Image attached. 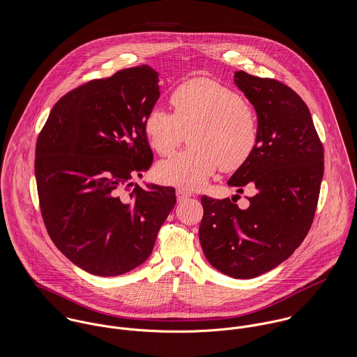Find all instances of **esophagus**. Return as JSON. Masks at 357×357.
<instances>
[{
    "label": "esophagus",
    "mask_w": 357,
    "mask_h": 357,
    "mask_svg": "<svg viewBox=\"0 0 357 357\" xmlns=\"http://www.w3.org/2000/svg\"><path fill=\"white\" fill-rule=\"evenodd\" d=\"M192 197V194L191 192H188V191H185V190H177V201L178 202H183V201H187L188 198H191Z\"/></svg>",
    "instance_id": "34e87169"
}]
</instances>
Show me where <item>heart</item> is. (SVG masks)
I'll return each instance as SVG.
<instances>
[{
    "instance_id": "b5f03b06",
    "label": "heart",
    "mask_w": 357,
    "mask_h": 357,
    "mask_svg": "<svg viewBox=\"0 0 357 357\" xmlns=\"http://www.w3.org/2000/svg\"><path fill=\"white\" fill-rule=\"evenodd\" d=\"M170 102L173 112L153 107L144 119V133L160 156L174 153L185 132H191L192 149L158 166V176L166 184L201 190L218 166L236 170L255 153L257 116L238 92L208 78H195L180 84Z\"/></svg>"
}]
</instances>
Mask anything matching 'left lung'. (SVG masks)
Instances as JSON below:
<instances>
[{
	"instance_id": "obj_1",
	"label": "left lung",
	"mask_w": 357,
	"mask_h": 357,
	"mask_svg": "<svg viewBox=\"0 0 357 357\" xmlns=\"http://www.w3.org/2000/svg\"><path fill=\"white\" fill-rule=\"evenodd\" d=\"M253 104L258 143L228 185H255L249 207L202 197L199 241L207 261L235 279H252L286 261L312 225L324 172L323 146L304 100L284 84L236 71ZM239 198V195H235Z\"/></svg>"
}]
</instances>
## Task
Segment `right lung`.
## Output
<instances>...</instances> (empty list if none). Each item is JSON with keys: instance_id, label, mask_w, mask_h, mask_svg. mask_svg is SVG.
I'll list each match as a JSON object with an SVG mask.
<instances>
[{"instance_id": "right-lung-1", "label": "right lung", "mask_w": 357, "mask_h": 357, "mask_svg": "<svg viewBox=\"0 0 357 357\" xmlns=\"http://www.w3.org/2000/svg\"><path fill=\"white\" fill-rule=\"evenodd\" d=\"M147 64L91 81L52 108L36 149L41 213L54 246L96 276H118L153 252L176 204L173 187L135 184L153 165L144 119L160 95ZM133 185V183H129Z\"/></svg>"}]
</instances>
